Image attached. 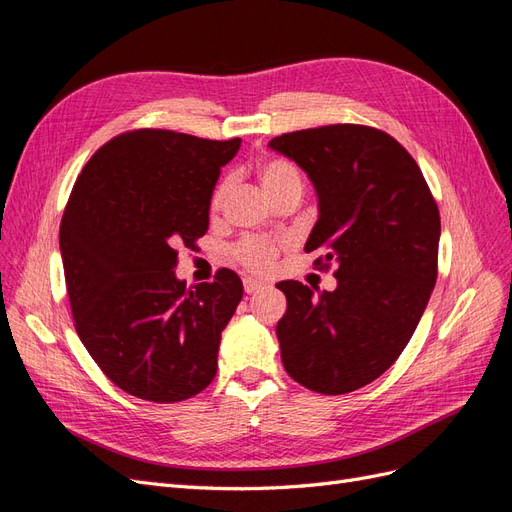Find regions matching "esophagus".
<instances>
[{"label": "esophagus", "instance_id": "esophagus-1", "mask_svg": "<svg viewBox=\"0 0 512 512\" xmlns=\"http://www.w3.org/2000/svg\"><path fill=\"white\" fill-rule=\"evenodd\" d=\"M243 288H245L247 294H252V292H258V290L265 288V284L258 282V280H252V277H245V280H243Z\"/></svg>", "mask_w": 512, "mask_h": 512}]
</instances>
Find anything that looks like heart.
Instances as JSON below:
<instances>
[{"label":"heart","mask_w":512,"mask_h":512,"mask_svg":"<svg viewBox=\"0 0 512 512\" xmlns=\"http://www.w3.org/2000/svg\"><path fill=\"white\" fill-rule=\"evenodd\" d=\"M256 173H258L262 190L271 196V200L292 188L303 190L301 170L297 168V164H292L286 158H277V156L262 158L256 164ZM228 192H230V179L224 177L218 181V185H215L211 192L213 211H218L224 205ZM232 254H235V258L245 269H250L254 273H267L277 258V245L260 237H245L243 241H239V245L235 247V252Z\"/></svg>","instance_id":"heart-1"}]
</instances>
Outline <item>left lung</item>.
Returning <instances> with one entry per match:
<instances>
[{"mask_svg":"<svg viewBox=\"0 0 512 512\" xmlns=\"http://www.w3.org/2000/svg\"><path fill=\"white\" fill-rule=\"evenodd\" d=\"M318 192L320 218L305 250L335 265L337 288L318 297L280 282L286 314L277 339L288 376L322 395L374 382L404 352L438 277L440 211L410 153L391 134L359 123L271 138Z\"/></svg>","mask_w":512,"mask_h":512,"instance_id":"obj_1","label":"left lung"}]
</instances>
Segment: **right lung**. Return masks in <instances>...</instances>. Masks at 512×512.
<instances>
[{
	"mask_svg": "<svg viewBox=\"0 0 512 512\" xmlns=\"http://www.w3.org/2000/svg\"><path fill=\"white\" fill-rule=\"evenodd\" d=\"M239 145L130 130L91 156L70 192L59 247L74 329L104 376L138 399L194 397L218 369L239 275L220 269L188 288L173 269L207 232L215 181Z\"/></svg>",
	"mask_w": 512,
	"mask_h": 512,
	"instance_id": "1",
	"label": "right lung"
}]
</instances>
